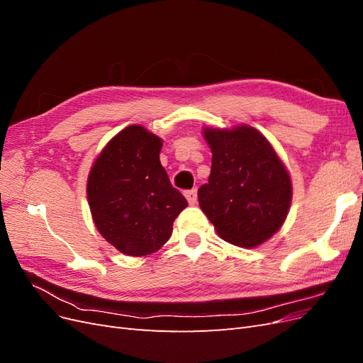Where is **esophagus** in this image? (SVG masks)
I'll list each match as a JSON object with an SVG mask.
<instances>
[{"label":"esophagus","mask_w":363,"mask_h":363,"mask_svg":"<svg viewBox=\"0 0 363 363\" xmlns=\"http://www.w3.org/2000/svg\"><path fill=\"white\" fill-rule=\"evenodd\" d=\"M184 196H186V200L189 201V204H195V203H196V191H195V189L186 191V192H184Z\"/></svg>","instance_id":"esophagus-1"}]
</instances>
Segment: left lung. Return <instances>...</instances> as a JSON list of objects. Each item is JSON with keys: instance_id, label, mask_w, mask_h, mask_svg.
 Listing matches in <instances>:
<instances>
[{"instance_id": "1", "label": "left lung", "mask_w": 363, "mask_h": 363, "mask_svg": "<svg viewBox=\"0 0 363 363\" xmlns=\"http://www.w3.org/2000/svg\"><path fill=\"white\" fill-rule=\"evenodd\" d=\"M212 150L208 183L199 189L201 211L227 242L252 248L286 219L292 184L284 164L256 128H206Z\"/></svg>"}]
</instances>
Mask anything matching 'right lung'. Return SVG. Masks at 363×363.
Wrapping results in <instances>:
<instances>
[{"instance_id": "obj_1", "label": "right lung", "mask_w": 363, "mask_h": 363, "mask_svg": "<svg viewBox=\"0 0 363 363\" xmlns=\"http://www.w3.org/2000/svg\"><path fill=\"white\" fill-rule=\"evenodd\" d=\"M160 148V138L130 125L108 142L87 179L98 232L128 256L159 250L172 233L174 219L188 206L162 167Z\"/></svg>"}]
</instances>
